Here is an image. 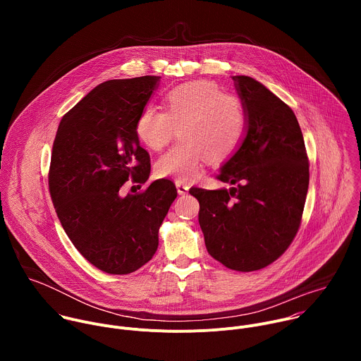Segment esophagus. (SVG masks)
<instances>
[{"label":"esophagus","mask_w":361,"mask_h":361,"mask_svg":"<svg viewBox=\"0 0 361 361\" xmlns=\"http://www.w3.org/2000/svg\"><path fill=\"white\" fill-rule=\"evenodd\" d=\"M176 187H177V192L180 195H185L188 192V190H190V187L187 184L181 183V181H176Z\"/></svg>","instance_id":"1"}]
</instances>
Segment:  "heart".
Returning a JSON list of instances; mask_svg holds the SVG:
<instances>
[{
	"label": "heart",
	"instance_id": "b5f03b06",
	"mask_svg": "<svg viewBox=\"0 0 361 361\" xmlns=\"http://www.w3.org/2000/svg\"><path fill=\"white\" fill-rule=\"evenodd\" d=\"M164 111L147 106L135 121L138 140L149 149H163L178 133L181 140L159 159L160 177L191 181L210 160L220 163L237 151L247 131L240 97L207 80L184 82L163 98Z\"/></svg>",
	"mask_w": 361,
	"mask_h": 361
}]
</instances>
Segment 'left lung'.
Wrapping results in <instances>:
<instances>
[{
	"instance_id": "8db88e82",
	"label": "left lung",
	"mask_w": 361,
	"mask_h": 361,
	"mask_svg": "<svg viewBox=\"0 0 361 361\" xmlns=\"http://www.w3.org/2000/svg\"><path fill=\"white\" fill-rule=\"evenodd\" d=\"M247 113V131L217 178L231 188H191L213 259L237 271L276 262L294 240L308 190V159L293 110L267 87L233 77Z\"/></svg>"
}]
</instances>
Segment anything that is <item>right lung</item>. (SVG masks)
<instances>
[{
	"mask_svg": "<svg viewBox=\"0 0 361 361\" xmlns=\"http://www.w3.org/2000/svg\"><path fill=\"white\" fill-rule=\"evenodd\" d=\"M160 78L97 85L63 117L53 144L48 185L56 213L84 259L109 274H130L152 259L177 197L166 178L141 192H120L130 178L148 180L149 156L140 145L135 121Z\"/></svg>",
	"mask_w": 361,
	"mask_h": 361,
	"instance_id": "right-lung-1",
	"label": "right lung"
}]
</instances>
